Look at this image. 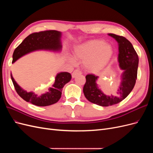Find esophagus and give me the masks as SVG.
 <instances>
[{
  "label": "esophagus",
  "instance_id": "obj_1",
  "mask_svg": "<svg viewBox=\"0 0 153 153\" xmlns=\"http://www.w3.org/2000/svg\"><path fill=\"white\" fill-rule=\"evenodd\" d=\"M81 74H82V72L80 70H78V69H75V70L72 73L71 75H72L73 78H75L77 75H81Z\"/></svg>",
  "mask_w": 153,
  "mask_h": 153
}]
</instances>
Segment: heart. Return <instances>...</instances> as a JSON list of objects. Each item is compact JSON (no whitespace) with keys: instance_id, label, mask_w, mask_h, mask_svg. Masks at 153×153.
Masks as SVG:
<instances>
[{"instance_id":"obj_1","label":"heart","mask_w":153,"mask_h":153,"mask_svg":"<svg viewBox=\"0 0 153 153\" xmlns=\"http://www.w3.org/2000/svg\"><path fill=\"white\" fill-rule=\"evenodd\" d=\"M114 50L112 46L102 39H95L87 41L76 45L73 55L76 60L83 61V66L89 71H98L103 68L112 57ZM73 64L75 61L70 58Z\"/></svg>"}]
</instances>
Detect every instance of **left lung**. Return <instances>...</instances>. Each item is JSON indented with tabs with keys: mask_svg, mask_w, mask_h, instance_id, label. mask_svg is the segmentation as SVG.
I'll return each mask as SVG.
<instances>
[{
	"mask_svg": "<svg viewBox=\"0 0 153 153\" xmlns=\"http://www.w3.org/2000/svg\"><path fill=\"white\" fill-rule=\"evenodd\" d=\"M117 41L119 45L118 61L119 66L124 71L120 86L115 94L106 96L96 84L98 76L94 74L86 75V82L83 88L85 98L90 102L102 106H108L119 103L130 93L135 86L137 78L138 57L132 44L123 36L108 34Z\"/></svg>",
	"mask_w": 153,
	"mask_h": 153,
	"instance_id": "left-lung-1",
	"label": "left lung"
}]
</instances>
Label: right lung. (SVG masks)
<instances>
[{"mask_svg":"<svg viewBox=\"0 0 153 153\" xmlns=\"http://www.w3.org/2000/svg\"><path fill=\"white\" fill-rule=\"evenodd\" d=\"M61 32L57 30H45L30 34L14 51L12 62H15L24 55L36 50H61ZM11 78L16 92L22 99L36 106H45L57 103L60 100L62 88L71 80V75L68 72L58 73L53 85L49 88L46 93L41 96H38L32 92H27L17 84L11 74Z\"/></svg>","mask_w":153,"mask_h":153,"instance_id":"1","label":"right lung"}]
</instances>
